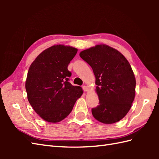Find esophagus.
<instances>
[{"instance_id":"34e87169","label":"esophagus","mask_w":159,"mask_h":159,"mask_svg":"<svg viewBox=\"0 0 159 159\" xmlns=\"http://www.w3.org/2000/svg\"><path fill=\"white\" fill-rule=\"evenodd\" d=\"M82 88H83L84 92H87V91H88V87H87L85 86V85H83V86L82 87Z\"/></svg>"}]
</instances>
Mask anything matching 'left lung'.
Segmentation results:
<instances>
[{
    "instance_id": "1",
    "label": "left lung",
    "mask_w": 159,
    "mask_h": 159,
    "mask_svg": "<svg viewBox=\"0 0 159 159\" xmlns=\"http://www.w3.org/2000/svg\"><path fill=\"white\" fill-rule=\"evenodd\" d=\"M96 77L99 105L93 108L95 119L104 124L121 120L130 109L136 80L129 62L118 50L100 44L80 52Z\"/></svg>"
}]
</instances>
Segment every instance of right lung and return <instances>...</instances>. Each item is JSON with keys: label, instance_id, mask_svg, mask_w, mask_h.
Here are the masks:
<instances>
[{"label": "right lung", "instance_id": "obj_1", "mask_svg": "<svg viewBox=\"0 0 159 159\" xmlns=\"http://www.w3.org/2000/svg\"><path fill=\"white\" fill-rule=\"evenodd\" d=\"M77 49L56 45L37 57L29 69L25 87L30 104L43 120L56 123L72 111L83 91L69 82L67 66Z\"/></svg>", "mask_w": 159, "mask_h": 159}]
</instances>
